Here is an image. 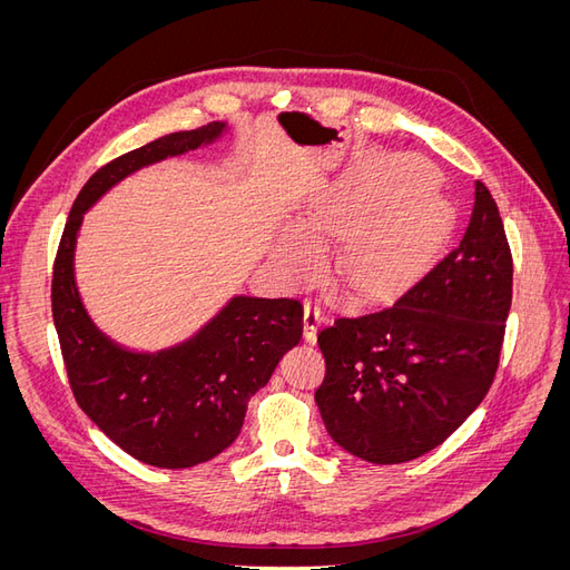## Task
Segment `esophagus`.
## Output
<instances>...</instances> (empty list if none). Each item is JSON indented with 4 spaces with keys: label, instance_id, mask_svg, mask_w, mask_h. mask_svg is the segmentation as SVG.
Here are the masks:
<instances>
[{
    "label": "esophagus",
    "instance_id": "obj_1",
    "mask_svg": "<svg viewBox=\"0 0 570 570\" xmlns=\"http://www.w3.org/2000/svg\"><path fill=\"white\" fill-rule=\"evenodd\" d=\"M323 323V312L321 306L314 302L304 304V340L308 344H314L318 337V325Z\"/></svg>",
    "mask_w": 570,
    "mask_h": 570
}]
</instances>
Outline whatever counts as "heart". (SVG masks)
<instances>
[{
	"label": "heart",
	"mask_w": 570,
	"mask_h": 570,
	"mask_svg": "<svg viewBox=\"0 0 570 570\" xmlns=\"http://www.w3.org/2000/svg\"><path fill=\"white\" fill-rule=\"evenodd\" d=\"M423 183L411 164H392L385 174L340 187L306 209L297 226L283 230L275 245V268L287 283L312 281L321 268V247L350 237L340 254V275L361 295H383L419 268L433 233L425 199H411L389 212L396 199Z\"/></svg>",
	"instance_id": "obj_1"
}]
</instances>
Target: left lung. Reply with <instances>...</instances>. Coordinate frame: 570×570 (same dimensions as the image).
Masks as SVG:
<instances>
[{
	"label": "left lung",
	"instance_id": "1",
	"mask_svg": "<svg viewBox=\"0 0 570 570\" xmlns=\"http://www.w3.org/2000/svg\"><path fill=\"white\" fill-rule=\"evenodd\" d=\"M513 264L490 189L459 243L392 306L342 316L318 335L321 419L344 452L404 463L435 450L485 400L511 308Z\"/></svg>",
	"mask_w": 570,
	"mask_h": 570
}]
</instances>
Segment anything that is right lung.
<instances>
[{
	"instance_id": "add662e5",
	"label": "right lung",
	"mask_w": 570,
	"mask_h": 570,
	"mask_svg": "<svg viewBox=\"0 0 570 570\" xmlns=\"http://www.w3.org/2000/svg\"><path fill=\"white\" fill-rule=\"evenodd\" d=\"M226 120L159 137L101 166L68 214L51 278V314L78 406L120 450L157 469H189L235 442L252 396L302 340L297 299L235 295L178 344L142 352L116 342L85 308L76 283L82 216L140 168L218 142Z\"/></svg>"
}]
</instances>
